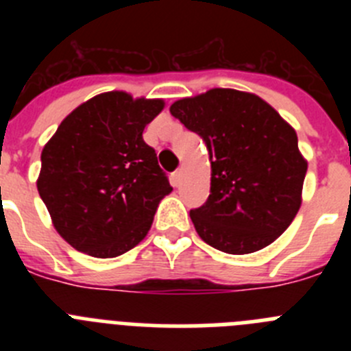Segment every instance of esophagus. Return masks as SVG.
I'll use <instances>...</instances> for the list:
<instances>
[{"label": "esophagus", "instance_id": "obj_1", "mask_svg": "<svg viewBox=\"0 0 351 351\" xmlns=\"http://www.w3.org/2000/svg\"><path fill=\"white\" fill-rule=\"evenodd\" d=\"M181 178H182V170L178 169L176 172H172V186H179L181 184Z\"/></svg>", "mask_w": 351, "mask_h": 351}]
</instances>
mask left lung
<instances>
[{
  "label": "left lung",
  "mask_w": 351,
  "mask_h": 351,
  "mask_svg": "<svg viewBox=\"0 0 351 351\" xmlns=\"http://www.w3.org/2000/svg\"><path fill=\"white\" fill-rule=\"evenodd\" d=\"M170 112L209 151L210 195L190 210L202 241L230 255L274 243L295 218L308 170L295 130L267 101L235 89L182 98Z\"/></svg>",
  "instance_id": "1"
}]
</instances>
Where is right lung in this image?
Instances as JSON below:
<instances>
[{"instance_id":"add662e5","label":"right lung","mask_w":351,"mask_h":351,"mask_svg":"<svg viewBox=\"0 0 351 351\" xmlns=\"http://www.w3.org/2000/svg\"><path fill=\"white\" fill-rule=\"evenodd\" d=\"M163 100L98 95L68 114L42 151L38 193L54 228L77 251L114 258L137 246L172 191L142 138Z\"/></svg>"}]
</instances>
